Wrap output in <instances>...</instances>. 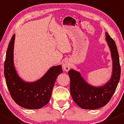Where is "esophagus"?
<instances>
[{
    "label": "esophagus",
    "mask_w": 124,
    "mask_h": 124,
    "mask_svg": "<svg viewBox=\"0 0 124 124\" xmlns=\"http://www.w3.org/2000/svg\"><path fill=\"white\" fill-rule=\"evenodd\" d=\"M70 67H71V63L68 61H65L63 62V65H62V68L63 70L65 71H69L70 69Z\"/></svg>",
    "instance_id": "esophagus-1"
}]
</instances>
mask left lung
Returning a JSON list of instances; mask_svg holds the SVG:
<instances>
[{
    "instance_id": "1",
    "label": "left lung",
    "mask_w": 124,
    "mask_h": 124,
    "mask_svg": "<svg viewBox=\"0 0 124 124\" xmlns=\"http://www.w3.org/2000/svg\"><path fill=\"white\" fill-rule=\"evenodd\" d=\"M106 36L113 59V72L108 83L101 87H94L87 84L78 72L73 70L68 71L72 99L84 109H97L107 104L114 94L119 81L121 67L117 47L114 40L107 32Z\"/></svg>"
}]
</instances>
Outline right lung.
Returning <instances> with one entry per match:
<instances>
[{
  "label": "right lung",
  "mask_w": 124,
  "mask_h": 124,
  "mask_svg": "<svg viewBox=\"0 0 124 124\" xmlns=\"http://www.w3.org/2000/svg\"><path fill=\"white\" fill-rule=\"evenodd\" d=\"M14 34L8 45L4 63V75L7 87L13 100L20 106L28 109L40 108L50 101L56 78L62 72V66L52 67L37 82H23L18 77L14 67Z\"/></svg>",
  "instance_id": "1"
}]
</instances>
